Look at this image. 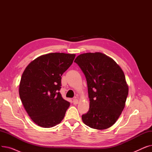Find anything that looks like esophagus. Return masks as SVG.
<instances>
[{
    "instance_id": "esophagus-1",
    "label": "esophagus",
    "mask_w": 152,
    "mask_h": 152,
    "mask_svg": "<svg viewBox=\"0 0 152 152\" xmlns=\"http://www.w3.org/2000/svg\"><path fill=\"white\" fill-rule=\"evenodd\" d=\"M73 103L75 105H76L78 103V100L76 99V97H75L73 100Z\"/></svg>"
}]
</instances>
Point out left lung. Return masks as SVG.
<instances>
[{
    "label": "left lung",
    "instance_id": "8db88e82",
    "mask_svg": "<svg viewBox=\"0 0 152 152\" xmlns=\"http://www.w3.org/2000/svg\"><path fill=\"white\" fill-rule=\"evenodd\" d=\"M84 74L88 88L89 110L83 123L102 130L113 126L121 115L128 95V86L121 67L100 52L86 53L75 60Z\"/></svg>",
    "mask_w": 152,
    "mask_h": 152
}]
</instances>
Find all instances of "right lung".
Listing matches in <instances>:
<instances>
[{
	"label": "right lung",
	"instance_id": "1",
	"mask_svg": "<svg viewBox=\"0 0 152 152\" xmlns=\"http://www.w3.org/2000/svg\"><path fill=\"white\" fill-rule=\"evenodd\" d=\"M75 54L50 53L32 61L23 73L19 87L21 102L38 126L49 128L63 120L70 103L60 93L61 76Z\"/></svg>",
	"mask_w": 152,
	"mask_h": 152
}]
</instances>
